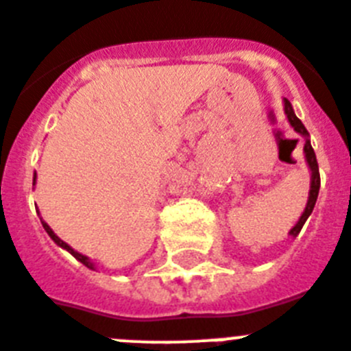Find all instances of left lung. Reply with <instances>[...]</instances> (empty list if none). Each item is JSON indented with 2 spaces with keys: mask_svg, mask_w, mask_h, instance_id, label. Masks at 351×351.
Returning a JSON list of instances; mask_svg holds the SVG:
<instances>
[{
  "mask_svg": "<svg viewBox=\"0 0 351 351\" xmlns=\"http://www.w3.org/2000/svg\"><path fill=\"white\" fill-rule=\"evenodd\" d=\"M284 113L287 117V122L291 124L293 130L296 133L300 134L302 138L305 140L304 143V154H305V161H307V167L311 170V190H309V199H307V204H305L304 213H302V217L298 218V221L295 223L291 230H289V234L293 238L298 236V232L302 230L304 223L307 221V218L311 217V213H313L314 206H316V200H318V193H319V169H318V161H316V154H314V149L311 145V138H309V131L305 130V125L302 124V121L298 117L295 115V110H293L291 103L284 99Z\"/></svg>",
  "mask_w": 351,
  "mask_h": 351,
  "instance_id": "1",
  "label": "left lung"
}]
</instances>
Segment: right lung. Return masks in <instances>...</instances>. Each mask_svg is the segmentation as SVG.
Here are the masks:
<instances>
[{"instance_id":"add662e5","label":"right lung","mask_w":351,"mask_h":351,"mask_svg":"<svg viewBox=\"0 0 351 351\" xmlns=\"http://www.w3.org/2000/svg\"><path fill=\"white\" fill-rule=\"evenodd\" d=\"M35 181H37V173H35V176H33V186H35ZM35 208H37V206H35ZM40 221H42V227H44V230H46L47 234H49V238L53 239V241H55V243L58 245V247H62V248H64V250H67L69 254H73V256L76 257L77 261H80V263H83V265H85L86 268H90V269H95V263L92 261V259H88V257H86V256H83V254L76 252V250H74L73 247H69V245L65 243V241H62V239H60L58 236H56L55 232H53V229H51V227L47 226L46 221L42 220V218H40Z\"/></svg>"}]
</instances>
